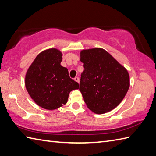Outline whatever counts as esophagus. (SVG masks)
<instances>
[{"mask_svg": "<svg viewBox=\"0 0 156 156\" xmlns=\"http://www.w3.org/2000/svg\"><path fill=\"white\" fill-rule=\"evenodd\" d=\"M74 80L76 81V82H80V78H79L78 77H76L75 78H74Z\"/></svg>", "mask_w": 156, "mask_h": 156, "instance_id": "obj_1", "label": "esophagus"}]
</instances>
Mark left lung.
Instances as JSON below:
<instances>
[{
	"label": "left lung",
	"instance_id": "8db88e82",
	"mask_svg": "<svg viewBox=\"0 0 156 156\" xmlns=\"http://www.w3.org/2000/svg\"><path fill=\"white\" fill-rule=\"evenodd\" d=\"M80 61L79 90L87 107L96 114H103L121 103L130 86L127 69L102 48L83 49Z\"/></svg>",
	"mask_w": 156,
	"mask_h": 156
}]
</instances>
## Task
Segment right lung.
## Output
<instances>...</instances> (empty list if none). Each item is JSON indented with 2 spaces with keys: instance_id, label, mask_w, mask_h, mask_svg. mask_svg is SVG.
<instances>
[{
  "instance_id": "1",
  "label": "right lung",
  "mask_w": 156,
  "mask_h": 156,
  "mask_svg": "<svg viewBox=\"0 0 156 156\" xmlns=\"http://www.w3.org/2000/svg\"><path fill=\"white\" fill-rule=\"evenodd\" d=\"M62 54L58 49H46L39 54L25 75V87L39 107L54 110L66 105L69 92L79 88L69 76L68 69L61 66Z\"/></svg>"
}]
</instances>
